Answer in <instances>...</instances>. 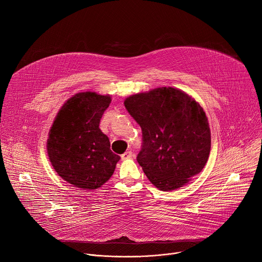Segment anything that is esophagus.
Returning a JSON list of instances; mask_svg holds the SVG:
<instances>
[{
  "label": "esophagus",
  "instance_id": "esophagus-1",
  "mask_svg": "<svg viewBox=\"0 0 262 262\" xmlns=\"http://www.w3.org/2000/svg\"><path fill=\"white\" fill-rule=\"evenodd\" d=\"M132 157H133V152L132 151H125L122 156H121V159L122 160H128V159H132Z\"/></svg>",
  "mask_w": 262,
  "mask_h": 262
}]
</instances>
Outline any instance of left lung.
Masks as SVG:
<instances>
[{"label":"left lung","instance_id":"left-lung-1","mask_svg":"<svg viewBox=\"0 0 262 262\" xmlns=\"http://www.w3.org/2000/svg\"><path fill=\"white\" fill-rule=\"evenodd\" d=\"M124 105L142 128L137 161L159 190L181 188L202 171L211 138L205 112L194 98L162 87L130 95Z\"/></svg>","mask_w":262,"mask_h":262}]
</instances>
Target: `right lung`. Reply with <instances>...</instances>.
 Here are the masks:
<instances>
[{"label":"right lung","instance_id":"obj_1","mask_svg":"<svg viewBox=\"0 0 262 262\" xmlns=\"http://www.w3.org/2000/svg\"><path fill=\"white\" fill-rule=\"evenodd\" d=\"M111 103L110 95L80 92L60 108L47 142L50 162L68 183L96 190L113 175L120 157L110 149L99 122Z\"/></svg>","mask_w":262,"mask_h":262}]
</instances>
